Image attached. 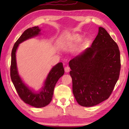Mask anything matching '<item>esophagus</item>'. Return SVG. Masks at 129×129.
<instances>
[{
    "instance_id": "esophagus-1",
    "label": "esophagus",
    "mask_w": 129,
    "mask_h": 129,
    "mask_svg": "<svg viewBox=\"0 0 129 129\" xmlns=\"http://www.w3.org/2000/svg\"><path fill=\"white\" fill-rule=\"evenodd\" d=\"M65 72H67V73H68V72H69L70 71V68H69V67H66L65 68Z\"/></svg>"
}]
</instances>
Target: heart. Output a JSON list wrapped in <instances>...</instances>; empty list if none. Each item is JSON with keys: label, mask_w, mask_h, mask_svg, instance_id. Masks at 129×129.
I'll return each mask as SVG.
<instances>
[{"label": "heart", "mask_w": 129, "mask_h": 129, "mask_svg": "<svg viewBox=\"0 0 129 129\" xmlns=\"http://www.w3.org/2000/svg\"><path fill=\"white\" fill-rule=\"evenodd\" d=\"M82 36L81 35L76 34H73L72 35L69 40L67 41V45H75L78 44L82 40ZM89 42V39L88 38H86L84 39V40L82 41L81 48H84L88 44V43Z\"/></svg>", "instance_id": "1"}]
</instances>
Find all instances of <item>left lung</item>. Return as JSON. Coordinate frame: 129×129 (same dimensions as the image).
<instances>
[{
	"instance_id": "left-lung-1",
	"label": "left lung",
	"mask_w": 129,
	"mask_h": 129,
	"mask_svg": "<svg viewBox=\"0 0 129 129\" xmlns=\"http://www.w3.org/2000/svg\"><path fill=\"white\" fill-rule=\"evenodd\" d=\"M73 95L81 106H95L108 99L119 78L121 69L118 45L105 28L90 48L69 62Z\"/></svg>"
}]
</instances>
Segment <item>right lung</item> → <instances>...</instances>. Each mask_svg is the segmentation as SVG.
I'll use <instances>...</instances> for the list:
<instances>
[{"label":"right lung","instance_id":"obj_1","mask_svg":"<svg viewBox=\"0 0 129 129\" xmlns=\"http://www.w3.org/2000/svg\"><path fill=\"white\" fill-rule=\"evenodd\" d=\"M41 29L38 26L26 29L15 43L11 52V64L10 75L13 84L19 97L25 103L35 108H43L52 101L54 88L59 78L64 74L62 62H59L52 68L44 81L43 86L38 91H35L26 85L17 70L16 52L19 44L28 39L41 35Z\"/></svg>","mask_w":129,"mask_h":129}]
</instances>
